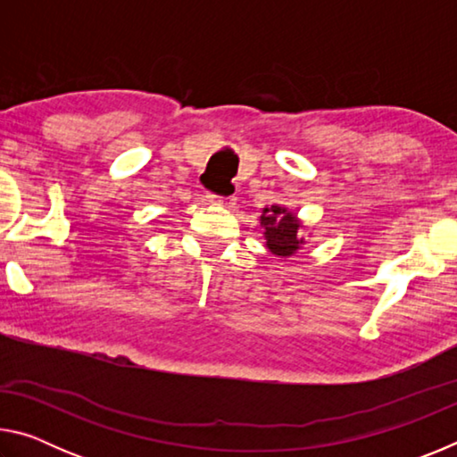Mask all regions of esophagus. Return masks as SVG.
<instances>
[{
	"label": "esophagus",
	"instance_id": "1",
	"mask_svg": "<svg viewBox=\"0 0 457 457\" xmlns=\"http://www.w3.org/2000/svg\"><path fill=\"white\" fill-rule=\"evenodd\" d=\"M207 201L210 204H215V205H223V207H231L234 205L236 197L234 195H218V193H207Z\"/></svg>",
	"mask_w": 457,
	"mask_h": 457
}]
</instances>
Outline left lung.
I'll return each mask as SVG.
<instances>
[{
  "label": "left lung",
  "mask_w": 457,
  "mask_h": 457,
  "mask_svg": "<svg viewBox=\"0 0 457 457\" xmlns=\"http://www.w3.org/2000/svg\"><path fill=\"white\" fill-rule=\"evenodd\" d=\"M262 226L266 228V245L276 256H292L303 244V237L298 236L300 223L282 207H266L262 213Z\"/></svg>",
  "instance_id": "1"
}]
</instances>
